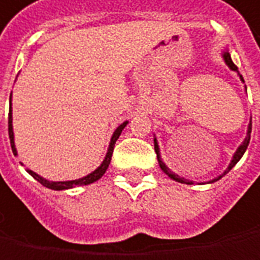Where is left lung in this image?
Here are the masks:
<instances>
[{"instance_id": "left-lung-1", "label": "left lung", "mask_w": 260, "mask_h": 260, "mask_svg": "<svg viewBox=\"0 0 260 260\" xmlns=\"http://www.w3.org/2000/svg\"><path fill=\"white\" fill-rule=\"evenodd\" d=\"M223 60H224V62H226V64L229 66V69L233 70V71H238V67H236V66L233 64V61H232V58H231V54L228 53V51H224V53H223ZM238 74H239V71H238ZM239 77H240V80H242V81L245 83V80H243V77H242L240 74H239ZM250 133H252V121L249 123L248 136H246L245 142L240 144L239 149L236 150V153L233 154V158H232V161H231V165H229V167H228V169L224 170L223 175L219 176L217 179H213V180H210L209 183H213V182H216V180H219V179H222V177H223L226 173H229V172H231L232 167L235 166V165H236V163L239 161L240 158H242V156H243V153H245V151H246V149H248L249 142H250ZM154 151H156V154H157V160H158V165H160V169H161V170H163V172H165V173H166V175L169 176L170 179H173V180H176V182H179V183H184V184H191V183H193V182H190V180H187V179H184V177H180L179 175L173 173V172H172L170 169H167V166L165 165V163H163V161H161V157H160V150H158V144H157V140H156V139H154Z\"/></svg>"}]
</instances>
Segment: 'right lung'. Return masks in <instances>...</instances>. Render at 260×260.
I'll use <instances>...</instances> for the list:
<instances>
[{"instance_id":"obj_1","label":"right lung","mask_w":260,"mask_h":260,"mask_svg":"<svg viewBox=\"0 0 260 260\" xmlns=\"http://www.w3.org/2000/svg\"><path fill=\"white\" fill-rule=\"evenodd\" d=\"M126 124H127V121H124L123 124H120V126L116 128V132H114L113 137H111V142H110L109 151H107V154H106V158L103 160L102 166L97 167L93 173H90V175L84 176V177H81V179H77V180H70V182H48V180H45L44 177H41V176H38L37 173H34L32 170H27V172H28L29 175L36 179L37 182H40L43 186L48 187V189H51V190H66V189H73V187H76V186H84V184L94 183L95 180H99V179L106 173V170H107V167H109L110 161H111V156H113V150H114V144H116V142H117V139L120 137V134H121V132H123V128L126 127ZM8 134H10V142H11L12 153H14V154H17V149H15V144H14V132H12L11 106H10V113H8Z\"/></svg>"}]
</instances>
